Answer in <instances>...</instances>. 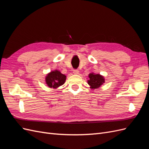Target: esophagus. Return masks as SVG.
Wrapping results in <instances>:
<instances>
[{
    "mask_svg": "<svg viewBox=\"0 0 149 149\" xmlns=\"http://www.w3.org/2000/svg\"><path fill=\"white\" fill-rule=\"evenodd\" d=\"M73 73L74 74H78L79 73V71L78 70H73Z\"/></svg>",
    "mask_w": 149,
    "mask_h": 149,
    "instance_id": "1",
    "label": "esophagus"
}]
</instances>
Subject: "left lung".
<instances>
[{
    "label": "left lung",
    "mask_w": 149,
    "mask_h": 149,
    "mask_svg": "<svg viewBox=\"0 0 149 149\" xmlns=\"http://www.w3.org/2000/svg\"><path fill=\"white\" fill-rule=\"evenodd\" d=\"M88 76L89 79L88 80V84L92 89H98L105 83L104 77L100 74H95L94 72H92L89 74Z\"/></svg>",
    "instance_id": "left-lung-1"
}]
</instances>
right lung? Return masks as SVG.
Masks as SVG:
<instances>
[{"instance_id": "right-lung-1", "label": "right lung", "mask_w": 149, "mask_h": 149, "mask_svg": "<svg viewBox=\"0 0 149 149\" xmlns=\"http://www.w3.org/2000/svg\"><path fill=\"white\" fill-rule=\"evenodd\" d=\"M66 79V75L61 73L59 70H55L47 74L45 81L49 88L57 89L65 83Z\"/></svg>"}]
</instances>
